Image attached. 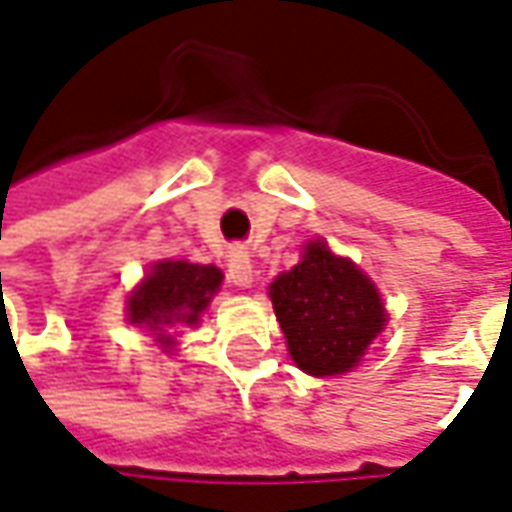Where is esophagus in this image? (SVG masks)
Wrapping results in <instances>:
<instances>
[{"label": "esophagus", "instance_id": "1", "mask_svg": "<svg viewBox=\"0 0 512 512\" xmlns=\"http://www.w3.org/2000/svg\"><path fill=\"white\" fill-rule=\"evenodd\" d=\"M227 271H229V280H232V285H238V288H249V285L255 283L252 257H249V252H246L243 246H235V249L229 252Z\"/></svg>", "mask_w": 512, "mask_h": 512}]
</instances>
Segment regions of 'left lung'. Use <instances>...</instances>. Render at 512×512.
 Listing matches in <instances>:
<instances>
[{
	"instance_id": "obj_1",
	"label": "left lung",
	"mask_w": 512,
	"mask_h": 512,
	"mask_svg": "<svg viewBox=\"0 0 512 512\" xmlns=\"http://www.w3.org/2000/svg\"><path fill=\"white\" fill-rule=\"evenodd\" d=\"M269 297L291 358L319 378L356 367L387 319L375 285L319 241L308 243L302 263L271 283Z\"/></svg>"
}]
</instances>
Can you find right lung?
<instances>
[{
	"instance_id": "right-lung-1",
	"label": "right lung",
	"mask_w": 512,
	"mask_h": 512,
	"mask_svg": "<svg viewBox=\"0 0 512 512\" xmlns=\"http://www.w3.org/2000/svg\"><path fill=\"white\" fill-rule=\"evenodd\" d=\"M221 285V271L215 266H193V263H156L151 277L128 300V316L134 325L162 330L165 325L187 322L196 325L198 314ZM159 339H170L156 333Z\"/></svg>"
}]
</instances>
